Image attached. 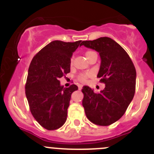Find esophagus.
I'll list each match as a JSON object with an SVG mask.
<instances>
[{
	"label": "esophagus",
	"instance_id": "1",
	"mask_svg": "<svg viewBox=\"0 0 154 154\" xmlns=\"http://www.w3.org/2000/svg\"><path fill=\"white\" fill-rule=\"evenodd\" d=\"M82 87H83V85H81V84H78V88L79 89H82Z\"/></svg>",
	"mask_w": 154,
	"mask_h": 154
}]
</instances>
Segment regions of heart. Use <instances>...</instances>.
Returning <instances> with one entry per match:
<instances>
[{
	"instance_id": "heart-1",
	"label": "heart",
	"mask_w": 154,
	"mask_h": 154,
	"mask_svg": "<svg viewBox=\"0 0 154 154\" xmlns=\"http://www.w3.org/2000/svg\"><path fill=\"white\" fill-rule=\"evenodd\" d=\"M92 51H87V52L86 53V57L87 55H88V54H90V53H91ZM72 62H73V60L71 59V63L72 64ZM90 75V74H81L80 76H79V79H80V80H82V81H83V80H86V78L87 77H88V76Z\"/></svg>"
}]
</instances>
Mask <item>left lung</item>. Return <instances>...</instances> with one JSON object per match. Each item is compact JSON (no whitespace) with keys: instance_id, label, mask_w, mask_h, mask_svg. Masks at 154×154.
Instances as JSON below:
<instances>
[{"instance_id":"8db88e82","label":"left lung","mask_w":154,"mask_h":154,"mask_svg":"<svg viewBox=\"0 0 154 154\" xmlns=\"http://www.w3.org/2000/svg\"><path fill=\"white\" fill-rule=\"evenodd\" d=\"M81 45L96 51L100 57L97 77L104 83L100 93L83 87V106L88 120L97 125L108 126L122 117L131 103L136 89V71L124 48L109 37L83 41Z\"/></svg>"}]
</instances>
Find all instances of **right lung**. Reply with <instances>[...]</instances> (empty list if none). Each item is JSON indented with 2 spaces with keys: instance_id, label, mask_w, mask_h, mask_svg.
I'll use <instances>...</instances> for the list:
<instances>
[{
  "instance_id": "obj_1",
  "label": "right lung",
  "mask_w": 154,
  "mask_h": 154,
  "mask_svg": "<svg viewBox=\"0 0 154 154\" xmlns=\"http://www.w3.org/2000/svg\"><path fill=\"white\" fill-rule=\"evenodd\" d=\"M81 41L55 40L32 58L28 69L25 94L32 116L48 130L59 129L67 119L71 94L78 89L73 84L61 86L59 79L70 72L71 58Z\"/></svg>"
}]
</instances>
